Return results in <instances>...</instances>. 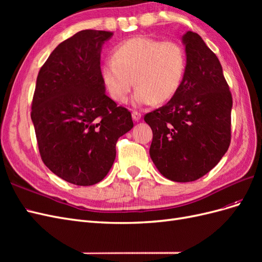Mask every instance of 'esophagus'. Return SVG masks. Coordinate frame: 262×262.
<instances>
[{"label": "esophagus", "mask_w": 262, "mask_h": 262, "mask_svg": "<svg viewBox=\"0 0 262 262\" xmlns=\"http://www.w3.org/2000/svg\"><path fill=\"white\" fill-rule=\"evenodd\" d=\"M141 118H142V115L140 113H138V112H133L132 113V119H133L134 121H140Z\"/></svg>", "instance_id": "esophagus-1"}]
</instances>
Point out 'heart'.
I'll list each match as a JSON object with an SVG mask.
<instances>
[{"label": "heart", "mask_w": 262, "mask_h": 262, "mask_svg": "<svg viewBox=\"0 0 262 262\" xmlns=\"http://www.w3.org/2000/svg\"><path fill=\"white\" fill-rule=\"evenodd\" d=\"M186 52L176 41H160L143 36L119 45L115 57L102 62L100 74L108 94L123 102L136 83L134 106L165 102L175 96L184 81Z\"/></svg>", "instance_id": "heart-1"}]
</instances>
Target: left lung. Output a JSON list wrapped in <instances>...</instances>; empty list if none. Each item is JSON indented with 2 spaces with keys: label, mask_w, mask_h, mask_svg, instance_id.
I'll return each mask as SVG.
<instances>
[{
  "label": "left lung",
  "mask_w": 262,
  "mask_h": 262,
  "mask_svg": "<svg viewBox=\"0 0 262 262\" xmlns=\"http://www.w3.org/2000/svg\"><path fill=\"white\" fill-rule=\"evenodd\" d=\"M187 68L167 104L145 115L153 131L149 156L164 177L177 182L201 178L231 143L233 99L217 59L193 31L181 38Z\"/></svg>",
  "instance_id": "8db88e82"
}]
</instances>
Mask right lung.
Listing matches in <instances>:
<instances>
[{
  "label": "right lung",
  "instance_id": "1",
  "mask_svg": "<svg viewBox=\"0 0 262 262\" xmlns=\"http://www.w3.org/2000/svg\"><path fill=\"white\" fill-rule=\"evenodd\" d=\"M110 31L86 29L61 42L37 76L31 106L39 152L58 177L92 186L106 177L130 112L106 95L100 53Z\"/></svg>",
  "mask_w": 262,
  "mask_h": 262
}]
</instances>
